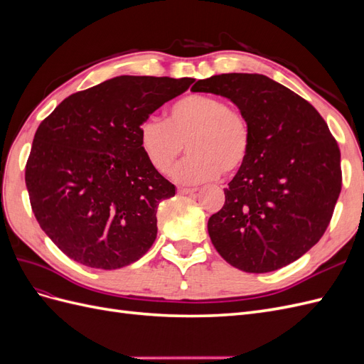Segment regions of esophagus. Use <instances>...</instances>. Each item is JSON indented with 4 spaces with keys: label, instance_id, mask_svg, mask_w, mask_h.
Segmentation results:
<instances>
[{
    "label": "esophagus",
    "instance_id": "1",
    "mask_svg": "<svg viewBox=\"0 0 364 364\" xmlns=\"http://www.w3.org/2000/svg\"><path fill=\"white\" fill-rule=\"evenodd\" d=\"M196 191H197V188H186V186H179L178 188L179 194H193Z\"/></svg>",
    "mask_w": 364,
    "mask_h": 364
}]
</instances>
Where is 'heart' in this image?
Instances as JSON below:
<instances>
[{"label": "heart", "instance_id": "heart-1", "mask_svg": "<svg viewBox=\"0 0 364 364\" xmlns=\"http://www.w3.org/2000/svg\"><path fill=\"white\" fill-rule=\"evenodd\" d=\"M139 147L153 168L167 173L186 144L190 155L173 170L181 183H199L243 167L252 147L247 117L222 98L190 94L171 105L165 121L141 124Z\"/></svg>", "mask_w": 364, "mask_h": 364}]
</instances>
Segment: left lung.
<instances>
[{"instance_id":"obj_1","label":"left lung","mask_w":364,"mask_h":364,"mask_svg":"<svg viewBox=\"0 0 364 364\" xmlns=\"http://www.w3.org/2000/svg\"><path fill=\"white\" fill-rule=\"evenodd\" d=\"M191 91L229 98L252 129L249 158L208 220L214 247L247 273L301 258L325 234L341 190L340 150L325 119L262 74L213 75Z\"/></svg>"}]
</instances>
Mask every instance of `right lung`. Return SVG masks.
I'll return each instance as SVG.
<instances>
[{
	"label": "right lung",
	"instance_id": "obj_1",
	"mask_svg": "<svg viewBox=\"0 0 364 364\" xmlns=\"http://www.w3.org/2000/svg\"><path fill=\"white\" fill-rule=\"evenodd\" d=\"M194 79L119 75L70 95L39 124L26 185L39 226L71 259L114 270L155 243L176 186L139 147L141 124Z\"/></svg>",
	"mask_w": 364,
	"mask_h": 364
}]
</instances>
